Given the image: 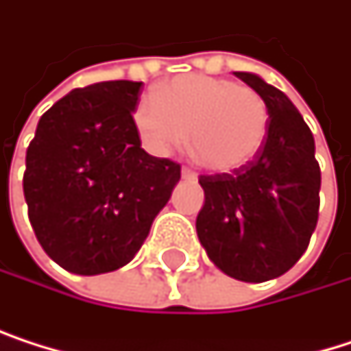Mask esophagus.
Instances as JSON below:
<instances>
[{
    "mask_svg": "<svg viewBox=\"0 0 351 351\" xmlns=\"http://www.w3.org/2000/svg\"><path fill=\"white\" fill-rule=\"evenodd\" d=\"M182 178H184V180H188V182H194V180H196V173H194L192 169L184 167V169H182Z\"/></svg>",
    "mask_w": 351,
    "mask_h": 351,
    "instance_id": "esophagus-1",
    "label": "esophagus"
}]
</instances>
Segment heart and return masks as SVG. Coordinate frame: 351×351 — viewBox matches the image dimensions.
<instances>
[{"label":"heart","instance_id":"obj_1","mask_svg":"<svg viewBox=\"0 0 351 351\" xmlns=\"http://www.w3.org/2000/svg\"><path fill=\"white\" fill-rule=\"evenodd\" d=\"M136 132L155 155L186 143L198 161L232 173L256 159L269 134V107L250 86L202 74L178 76L134 109Z\"/></svg>","mask_w":351,"mask_h":351}]
</instances>
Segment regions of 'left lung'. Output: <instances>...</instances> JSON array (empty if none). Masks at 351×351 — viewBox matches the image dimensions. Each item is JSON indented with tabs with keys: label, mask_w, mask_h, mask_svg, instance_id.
Returning a JSON list of instances; mask_svg holds the SVG:
<instances>
[{
	"label": "left lung",
	"mask_w": 351,
	"mask_h": 351,
	"mask_svg": "<svg viewBox=\"0 0 351 351\" xmlns=\"http://www.w3.org/2000/svg\"><path fill=\"white\" fill-rule=\"evenodd\" d=\"M269 107V134L252 163L200 176L204 204L198 240L226 275L263 283L287 273L306 252L319 221L321 169L315 136L285 93L250 72H236Z\"/></svg>",
	"instance_id": "1"
}]
</instances>
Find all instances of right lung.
<instances>
[{
    "label": "right lung",
    "mask_w": 351,
    "mask_h": 351,
    "mask_svg": "<svg viewBox=\"0 0 351 351\" xmlns=\"http://www.w3.org/2000/svg\"><path fill=\"white\" fill-rule=\"evenodd\" d=\"M143 82L76 88L38 119L26 151L24 198L38 244L76 275L128 265L180 182V165L141 149Z\"/></svg>",
    "instance_id": "add662e5"
}]
</instances>
